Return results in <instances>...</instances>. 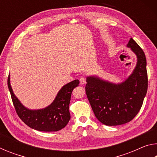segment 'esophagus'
<instances>
[{
	"label": "esophagus",
	"mask_w": 157,
	"mask_h": 157,
	"mask_svg": "<svg viewBox=\"0 0 157 157\" xmlns=\"http://www.w3.org/2000/svg\"><path fill=\"white\" fill-rule=\"evenodd\" d=\"M79 82H80V84H86V78L84 77H82L79 79Z\"/></svg>",
	"instance_id": "obj_1"
}]
</instances>
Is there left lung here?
Here are the masks:
<instances>
[{"instance_id": "1", "label": "left lung", "mask_w": 157, "mask_h": 157, "mask_svg": "<svg viewBox=\"0 0 157 157\" xmlns=\"http://www.w3.org/2000/svg\"><path fill=\"white\" fill-rule=\"evenodd\" d=\"M127 48L136 57V64L124 81L114 83L97 75L86 77V93L95 116L100 123L116 126L131 121L139 113L147 90L146 58L134 39Z\"/></svg>"}]
</instances>
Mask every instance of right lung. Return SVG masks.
I'll return each instance as SVG.
<instances>
[{
	"label": "right lung",
	"mask_w": 157,
	"mask_h": 157,
	"mask_svg": "<svg viewBox=\"0 0 157 157\" xmlns=\"http://www.w3.org/2000/svg\"><path fill=\"white\" fill-rule=\"evenodd\" d=\"M79 83L78 79H75L63 85L51 104L45 108L31 109L25 107L15 95L10 84V75L7 79V85L18 116L30 128L41 132H57L66 126L71 119L69 104L71 94Z\"/></svg>",
	"instance_id": "right-lung-1"
}]
</instances>
